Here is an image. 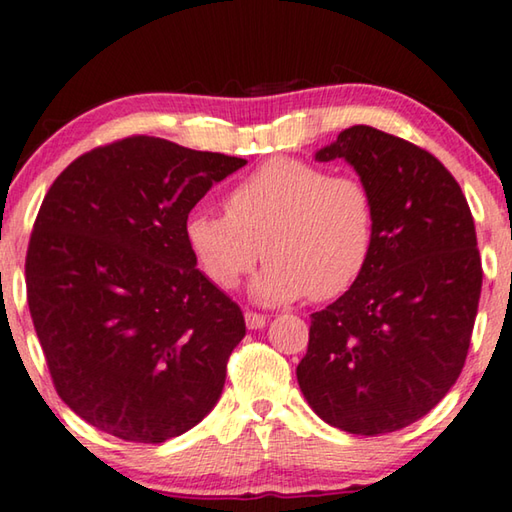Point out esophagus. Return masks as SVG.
Here are the masks:
<instances>
[{"label":"esophagus","mask_w":512,"mask_h":512,"mask_svg":"<svg viewBox=\"0 0 512 512\" xmlns=\"http://www.w3.org/2000/svg\"><path fill=\"white\" fill-rule=\"evenodd\" d=\"M245 322H247L249 329H263L265 322H267V317H265V315H261V313L247 311V313H245Z\"/></svg>","instance_id":"esophagus-1"}]
</instances>
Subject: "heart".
Returning <instances> with one entry per match:
<instances>
[{"label": "heart", "instance_id": "obj_1", "mask_svg": "<svg viewBox=\"0 0 512 512\" xmlns=\"http://www.w3.org/2000/svg\"><path fill=\"white\" fill-rule=\"evenodd\" d=\"M224 208L186 217L190 254L222 290L236 288L265 254L270 261L251 283L263 304L345 295L372 258L376 206L354 174L272 158L231 188Z\"/></svg>", "mask_w": 512, "mask_h": 512}]
</instances>
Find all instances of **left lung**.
Listing matches in <instances>:
<instances>
[{"mask_svg": "<svg viewBox=\"0 0 512 512\" xmlns=\"http://www.w3.org/2000/svg\"><path fill=\"white\" fill-rule=\"evenodd\" d=\"M315 158H345L367 183L376 236L360 279L311 315L299 388L335 429L399 431L463 372L483 281L474 217L447 167L404 138L356 124Z\"/></svg>", "mask_w": 512, "mask_h": 512, "instance_id": "obj_1", "label": "left lung"}]
</instances>
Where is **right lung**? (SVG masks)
Wrapping results in <instances>:
<instances>
[{
    "label": "right lung",
    "mask_w": 512,
    "mask_h": 512,
    "mask_svg": "<svg viewBox=\"0 0 512 512\" xmlns=\"http://www.w3.org/2000/svg\"><path fill=\"white\" fill-rule=\"evenodd\" d=\"M242 165L131 136L47 190L24 265L29 311L58 397L95 429L158 445L220 399L245 317L197 270L183 226Z\"/></svg>",
    "instance_id": "1"
}]
</instances>
